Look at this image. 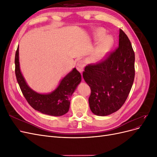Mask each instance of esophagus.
Returning <instances> with one entry per match:
<instances>
[{
	"label": "esophagus",
	"instance_id": "esophagus-1",
	"mask_svg": "<svg viewBox=\"0 0 157 157\" xmlns=\"http://www.w3.org/2000/svg\"><path fill=\"white\" fill-rule=\"evenodd\" d=\"M84 62L82 60L78 61L77 63V65H76L77 69L79 71L80 73H82V71L84 70Z\"/></svg>",
	"mask_w": 157,
	"mask_h": 157
}]
</instances>
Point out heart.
<instances>
[{
    "label": "heart",
    "instance_id": "obj_1",
    "mask_svg": "<svg viewBox=\"0 0 157 157\" xmlns=\"http://www.w3.org/2000/svg\"><path fill=\"white\" fill-rule=\"evenodd\" d=\"M105 30L103 28H98L94 31V36L96 40H100L96 48L90 56V61L92 63H96L101 61L110 50L113 44V40L111 36H107Z\"/></svg>",
    "mask_w": 157,
    "mask_h": 157
}]
</instances>
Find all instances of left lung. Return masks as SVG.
Here are the masks:
<instances>
[{"label": "left lung", "mask_w": 157, "mask_h": 157, "mask_svg": "<svg viewBox=\"0 0 157 157\" xmlns=\"http://www.w3.org/2000/svg\"><path fill=\"white\" fill-rule=\"evenodd\" d=\"M134 62L131 42L120 29L118 48L105 60L85 67L83 78L91 89L88 101L94 114L107 116L123 105L134 82Z\"/></svg>", "instance_id": "8db88e82"}]
</instances>
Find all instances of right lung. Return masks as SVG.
Listing matches in <instances>:
<instances>
[{"mask_svg": "<svg viewBox=\"0 0 157 157\" xmlns=\"http://www.w3.org/2000/svg\"><path fill=\"white\" fill-rule=\"evenodd\" d=\"M15 73L21 92L29 105L45 115L59 117L69 111L70 98L81 82V75L74 68L61 80L58 86L48 94H39L28 86L23 77L19 61V46L15 56Z\"/></svg>", "mask_w": 157, "mask_h": 157, "instance_id": "obj_1", "label": "right lung"}]
</instances>
